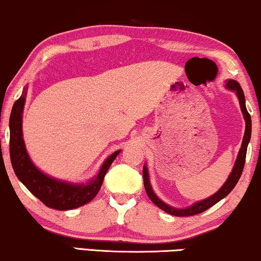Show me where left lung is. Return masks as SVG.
I'll use <instances>...</instances> for the list:
<instances>
[{
    "label": "left lung",
    "mask_w": 261,
    "mask_h": 261,
    "mask_svg": "<svg viewBox=\"0 0 261 261\" xmlns=\"http://www.w3.org/2000/svg\"><path fill=\"white\" fill-rule=\"evenodd\" d=\"M226 88L228 90L235 92L237 97L239 99V103H240V108L242 112V115H244L246 127H245V134L244 139H242V144L240 147V151L238 153V158L235 160V164L231 169V172L229 176H228L227 180L224 181V184L220 188V190L215 192V194L210 196V197L202 199V201H198L194 203V204L188 206V208H174V206H171L166 204L165 202H163L158 196L154 194L153 189L151 187V181H149V176H148V169L147 165H144V169H142V173H144V185L145 190L147 192V196L149 199L154 203V204L160 208L164 212L167 214H171L173 216H191L196 215V214L205 212L206 209H209L210 206L216 204L217 202H220L221 199L226 197V196L229 194V192L235 188V185L240 179L242 171H244L245 166V160H246V153H247V146L249 144V140H251V134H252V120L251 115H249L247 112V108H246V101H245V95L244 91L240 87V84L238 83L237 81L234 80H228L226 81Z\"/></svg>",
    "instance_id": "obj_1"
}]
</instances>
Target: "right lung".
I'll return each mask as SVG.
<instances>
[{
  "label": "right lung",
  "mask_w": 261,
  "mask_h": 261,
  "mask_svg": "<svg viewBox=\"0 0 261 261\" xmlns=\"http://www.w3.org/2000/svg\"><path fill=\"white\" fill-rule=\"evenodd\" d=\"M26 96L27 88H24L22 95L14 103L9 119L10 160L16 177L35 197L40 199L48 208L71 210L87 204L98 194L107 171L119 155L121 149L110 154L102 164L98 173L95 174L87 183H71L44 173L32 162L24 146L22 115Z\"/></svg>",
  "instance_id": "right-lung-1"
}]
</instances>
